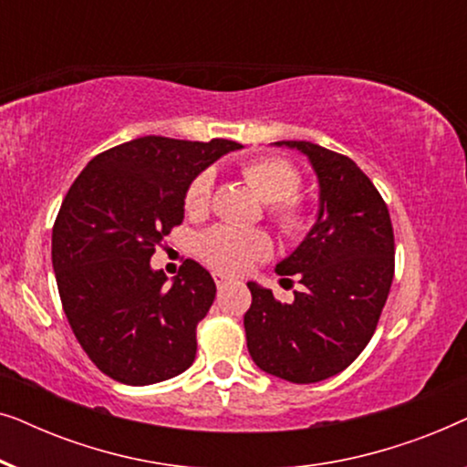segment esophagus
<instances>
[{
  "label": "esophagus",
  "mask_w": 467,
  "mask_h": 467,
  "mask_svg": "<svg viewBox=\"0 0 467 467\" xmlns=\"http://www.w3.org/2000/svg\"><path fill=\"white\" fill-rule=\"evenodd\" d=\"M213 276H214V283H216V286H219V289H223V286L232 283V278L225 276V274H221V272H214Z\"/></svg>",
  "instance_id": "1"
}]
</instances>
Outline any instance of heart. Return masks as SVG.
<instances>
[{
    "label": "heart",
    "mask_w": 467,
    "mask_h": 467,
    "mask_svg": "<svg viewBox=\"0 0 467 467\" xmlns=\"http://www.w3.org/2000/svg\"><path fill=\"white\" fill-rule=\"evenodd\" d=\"M242 176L251 182L267 206V214L285 238H299L310 227V210L302 197L296 195L302 187V174L291 161L280 157H254L242 163ZM213 191V171L197 174L184 193V210L202 214L208 208ZM200 257L219 272H244L253 261L265 259L272 253L270 235L261 229H240L216 225L200 235Z\"/></svg>",
    "instance_id": "b5f03b06"
}]
</instances>
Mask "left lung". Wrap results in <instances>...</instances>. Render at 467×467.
I'll return each instance as SVG.
<instances>
[{
    "instance_id": "obj_1",
    "label": "left lung",
    "mask_w": 467,
    "mask_h": 467,
    "mask_svg": "<svg viewBox=\"0 0 467 467\" xmlns=\"http://www.w3.org/2000/svg\"><path fill=\"white\" fill-rule=\"evenodd\" d=\"M276 144L310 159L321 206L302 244L276 265L280 283H302L296 299L280 304L270 289L248 283L246 344L264 372L308 385L340 374L372 340L393 283V225L353 159L304 140Z\"/></svg>"
}]
</instances>
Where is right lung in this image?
I'll use <instances>...</instances> for the list:
<instances>
[{
    "label": "right lung",
    "mask_w": 467,
    "mask_h": 467,
    "mask_svg": "<svg viewBox=\"0 0 467 467\" xmlns=\"http://www.w3.org/2000/svg\"><path fill=\"white\" fill-rule=\"evenodd\" d=\"M235 149L221 138L144 136L99 152L69 187L53 225V270L76 340L110 379L152 385L195 361L214 280L187 259L165 285L150 257L182 223L191 181Z\"/></svg>",
    "instance_id": "1"
}]
</instances>
